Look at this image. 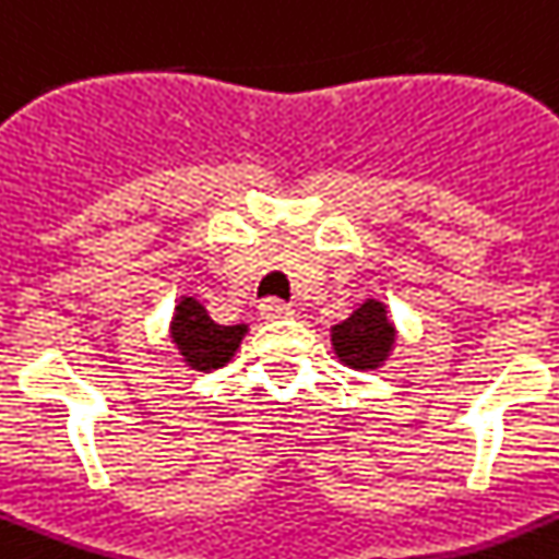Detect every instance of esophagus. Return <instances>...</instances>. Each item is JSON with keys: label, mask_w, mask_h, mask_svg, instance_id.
Returning a JSON list of instances; mask_svg holds the SVG:
<instances>
[{"label": "esophagus", "mask_w": 559, "mask_h": 559, "mask_svg": "<svg viewBox=\"0 0 559 559\" xmlns=\"http://www.w3.org/2000/svg\"><path fill=\"white\" fill-rule=\"evenodd\" d=\"M295 309L289 307V304L278 301V298H266L264 304H261V318H266V321H284V318H293Z\"/></svg>", "instance_id": "1"}]
</instances>
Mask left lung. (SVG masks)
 I'll list each match as a JSON object with an SVG mask.
<instances>
[{"label":"left lung","mask_w":559,"mask_h":559,"mask_svg":"<svg viewBox=\"0 0 559 559\" xmlns=\"http://www.w3.org/2000/svg\"><path fill=\"white\" fill-rule=\"evenodd\" d=\"M392 344L395 326L389 321L386 307L374 298L364 301L346 321L332 326L335 355L352 369H378L389 358Z\"/></svg>","instance_id":"1"}]
</instances>
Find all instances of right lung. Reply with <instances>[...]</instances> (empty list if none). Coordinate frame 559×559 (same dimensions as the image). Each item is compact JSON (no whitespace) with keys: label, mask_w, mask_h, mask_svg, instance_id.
Here are the masks:
<instances>
[{"label":"right lung","mask_w":559,"mask_h":559,"mask_svg":"<svg viewBox=\"0 0 559 559\" xmlns=\"http://www.w3.org/2000/svg\"><path fill=\"white\" fill-rule=\"evenodd\" d=\"M243 332H247L243 323H236V326L215 323L207 316V309L201 307L195 298H181L178 301L176 318H173L170 326L173 344L178 346L185 364L190 369H199V372L224 367L236 355Z\"/></svg>","instance_id":"1"}]
</instances>
